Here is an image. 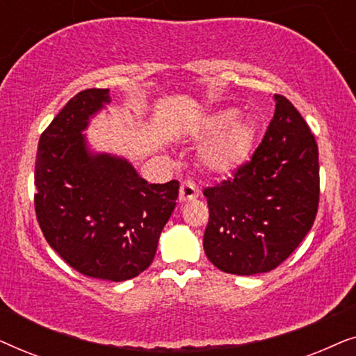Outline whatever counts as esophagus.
Returning <instances> with one entry per match:
<instances>
[{"label":"esophagus","instance_id":"esophagus-1","mask_svg":"<svg viewBox=\"0 0 356 356\" xmlns=\"http://www.w3.org/2000/svg\"><path fill=\"white\" fill-rule=\"evenodd\" d=\"M199 196V189L193 181H183L181 186H179V201L186 202L193 201Z\"/></svg>","mask_w":356,"mask_h":356}]
</instances>
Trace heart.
<instances>
[{
    "label": "heart",
    "instance_id": "1",
    "mask_svg": "<svg viewBox=\"0 0 356 356\" xmlns=\"http://www.w3.org/2000/svg\"><path fill=\"white\" fill-rule=\"evenodd\" d=\"M236 110H218L197 126L196 138L207 139L197 152V162L207 173L223 177L246 162L254 128L248 120L236 118Z\"/></svg>",
    "mask_w": 356,
    "mask_h": 356
}]
</instances>
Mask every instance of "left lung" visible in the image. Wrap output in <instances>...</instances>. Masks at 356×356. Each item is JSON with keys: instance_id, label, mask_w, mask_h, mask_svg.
Instances as JSON below:
<instances>
[{"instance_id": "8db88e82", "label": "left lung", "mask_w": 356, "mask_h": 356, "mask_svg": "<svg viewBox=\"0 0 356 356\" xmlns=\"http://www.w3.org/2000/svg\"><path fill=\"white\" fill-rule=\"evenodd\" d=\"M204 251L217 269L254 275L280 266L308 235L319 206V154L300 111L275 95V113L251 160L204 189Z\"/></svg>"}]
</instances>
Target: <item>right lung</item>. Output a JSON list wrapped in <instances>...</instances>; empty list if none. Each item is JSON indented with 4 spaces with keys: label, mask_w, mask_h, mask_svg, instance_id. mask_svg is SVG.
I'll list each match as a JSON object with an SVG mask.
<instances>
[{
    "label": "right lung",
    "mask_w": 356,
    "mask_h": 356,
    "mask_svg": "<svg viewBox=\"0 0 356 356\" xmlns=\"http://www.w3.org/2000/svg\"><path fill=\"white\" fill-rule=\"evenodd\" d=\"M108 89L72 97L38 140L35 213L53 250L81 274L123 282L154 261L179 183L149 184L126 159L92 154L82 131Z\"/></svg>",
    "instance_id": "1"
}]
</instances>
